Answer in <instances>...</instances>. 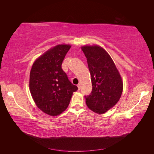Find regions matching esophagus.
I'll return each instance as SVG.
<instances>
[{"label": "esophagus", "instance_id": "esophagus-1", "mask_svg": "<svg viewBox=\"0 0 154 154\" xmlns=\"http://www.w3.org/2000/svg\"><path fill=\"white\" fill-rule=\"evenodd\" d=\"M77 87H78V89L80 90L81 89V85L80 84H78L77 85Z\"/></svg>", "mask_w": 154, "mask_h": 154}]
</instances>
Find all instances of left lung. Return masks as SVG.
Returning a JSON list of instances; mask_svg holds the SVG:
<instances>
[{
	"mask_svg": "<svg viewBox=\"0 0 154 154\" xmlns=\"http://www.w3.org/2000/svg\"><path fill=\"white\" fill-rule=\"evenodd\" d=\"M81 50L87 57L93 89L85 96L86 104L93 112L103 114L119 102L123 82L109 54L99 45H85Z\"/></svg>",
	"mask_w": 154,
	"mask_h": 154,
	"instance_id": "left-lung-1",
	"label": "left lung"
}]
</instances>
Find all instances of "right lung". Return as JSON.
Masks as SVG:
<instances>
[{
  "instance_id": "add662e5",
  "label": "right lung",
  "mask_w": 154,
  "mask_h": 154,
  "mask_svg": "<svg viewBox=\"0 0 154 154\" xmlns=\"http://www.w3.org/2000/svg\"><path fill=\"white\" fill-rule=\"evenodd\" d=\"M70 45L51 48L38 57L30 74V91L36 106L50 116H57L66 110L73 93L78 88L68 79L61 68Z\"/></svg>"
}]
</instances>
